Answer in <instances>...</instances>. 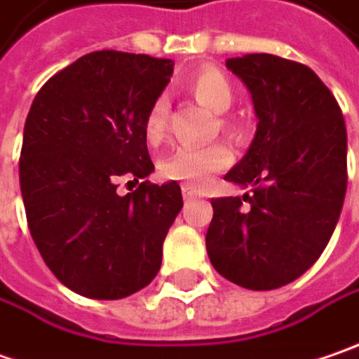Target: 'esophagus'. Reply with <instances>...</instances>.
Listing matches in <instances>:
<instances>
[{
	"mask_svg": "<svg viewBox=\"0 0 359 359\" xmlns=\"http://www.w3.org/2000/svg\"><path fill=\"white\" fill-rule=\"evenodd\" d=\"M182 196H184V201H193L196 198V191L191 187H182Z\"/></svg>",
	"mask_w": 359,
	"mask_h": 359,
	"instance_id": "1",
	"label": "esophagus"
}]
</instances>
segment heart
Wrapping results in <instances>:
<instances>
[{
	"label": "heart",
	"mask_w": 359,
	"mask_h": 359,
	"mask_svg": "<svg viewBox=\"0 0 359 359\" xmlns=\"http://www.w3.org/2000/svg\"><path fill=\"white\" fill-rule=\"evenodd\" d=\"M189 92L201 104H205L217 114L226 112L235 100V88L231 80L215 66H203L187 80ZM166 118H168V100L166 96H158L150 104L144 116V134L150 144L163 140L166 133ZM221 128L229 134H239L241 128L237 120L221 116ZM231 163V150L223 142H215L209 147H180L172 154H168L161 164V170L166 179L182 180L191 187H205L210 177L223 170Z\"/></svg>",
	"instance_id": "b5f03b06"
}]
</instances>
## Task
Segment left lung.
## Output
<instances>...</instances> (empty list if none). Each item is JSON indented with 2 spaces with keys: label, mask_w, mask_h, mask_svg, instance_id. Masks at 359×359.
I'll return each mask as SVG.
<instances>
[{
  "label": "left lung",
  "mask_w": 359,
  "mask_h": 359,
  "mask_svg": "<svg viewBox=\"0 0 359 359\" xmlns=\"http://www.w3.org/2000/svg\"><path fill=\"white\" fill-rule=\"evenodd\" d=\"M249 88L257 133L225 175L251 195L212 198L210 263L245 289L304 275L332 239L348 187V133L330 88L305 64L273 54L226 60Z\"/></svg>",
  "instance_id": "1"
}]
</instances>
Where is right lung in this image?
Segmentation results:
<instances>
[{
  "label": "right lung",
  "instance_id": "obj_1",
  "mask_svg": "<svg viewBox=\"0 0 359 359\" xmlns=\"http://www.w3.org/2000/svg\"><path fill=\"white\" fill-rule=\"evenodd\" d=\"M172 60L102 50L54 74L25 118L20 184L39 255L55 277L90 299H122L156 277L163 243L182 209L177 180L154 170L144 116L172 76Z\"/></svg>",
  "mask_w": 359,
  "mask_h": 359
}]
</instances>
